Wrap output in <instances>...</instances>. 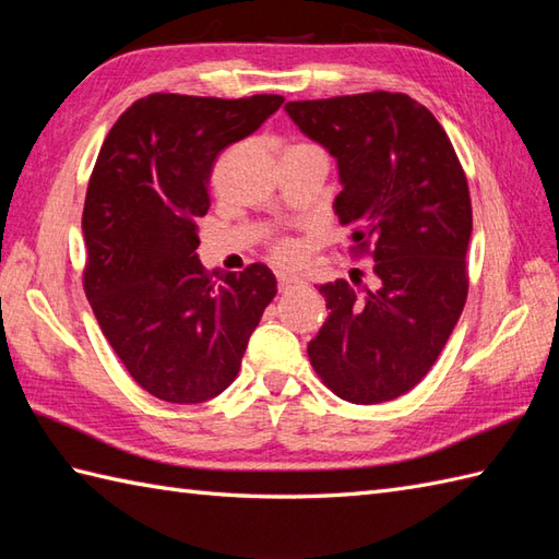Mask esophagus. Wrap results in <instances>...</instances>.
<instances>
[{"label": "esophagus", "instance_id": "esophagus-1", "mask_svg": "<svg viewBox=\"0 0 559 559\" xmlns=\"http://www.w3.org/2000/svg\"><path fill=\"white\" fill-rule=\"evenodd\" d=\"M302 281L298 276H290V273H281L278 276V290L281 293H290L295 288H300Z\"/></svg>", "mask_w": 559, "mask_h": 559}]
</instances>
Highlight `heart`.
<instances>
[{
  "instance_id": "heart-1",
  "label": "heart",
  "mask_w": 559,
  "mask_h": 559,
  "mask_svg": "<svg viewBox=\"0 0 559 559\" xmlns=\"http://www.w3.org/2000/svg\"><path fill=\"white\" fill-rule=\"evenodd\" d=\"M273 259L283 261V264H293V261L300 259V247L293 240H276V245H273Z\"/></svg>"
}]
</instances>
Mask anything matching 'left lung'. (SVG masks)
Returning a JSON list of instances; mask_svg holds the SVG:
<instances>
[{
	"label": "left lung",
	"mask_w": 559,
	"mask_h": 559,
	"mask_svg": "<svg viewBox=\"0 0 559 559\" xmlns=\"http://www.w3.org/2000/svg\"><path fill=\"white\" fill-rule=\"evenodd\" d=\"M290 120L338 163L341 225L362 281L319 286L329 319L307 346L319 379L350 403L406 394L437 362L468 295L466 173L435 115L406 93L293 100Z\"/></svg>",
	"instance_id": "obj_1"
}]
</instances>
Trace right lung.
Returning <instances> with one entry per match:
<instances>
[{
	"label": "right lung",
	"instance_id": "right-lung-1",
	"mask_svg": "<svg viewBox=\"0 0 559 559\" xmlns=\"http://www.w3.org/2000/svg\"><path fill=\"white\" fill-rule=\"evenodd\" d=\"M283 96L151 93L105 136L83 204V290L134 382L168 403L233 384L276 278L269 266L209 273L197 257L218 153L249 136Z\"/></svg>",
	"mask_w": 559,
	"mask_h": 559
}]
</instances>
